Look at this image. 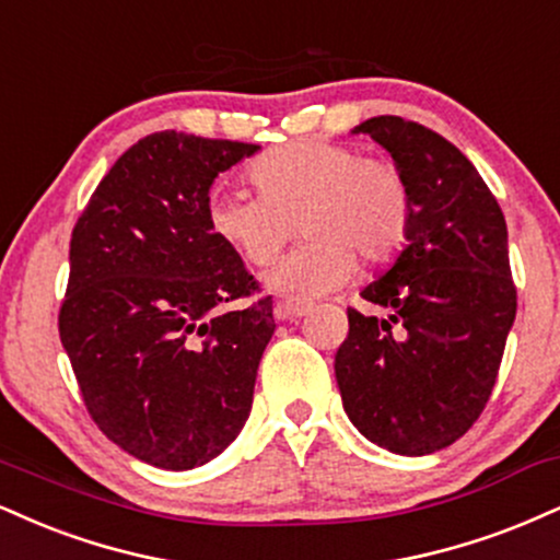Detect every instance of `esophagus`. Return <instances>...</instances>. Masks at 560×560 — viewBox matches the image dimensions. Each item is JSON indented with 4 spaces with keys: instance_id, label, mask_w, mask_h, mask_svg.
Wrapping results in <instances>:
<instances>
[{
    "instance_id": "esophagus-1",
    "label": "esophagus",
    "mask_w": 560,
    "mask_h": 560,
    "mask_svg": "<svg viewBox=\"0 0 560 560\" xmlns=\"http://www.w3.org/2000/svg\"><path fill=\"white\" fill-rule=\"evenodd\" d=\"M310 313L307 302H298V300H284L276 302L273 305V318L276 320H298L302 315Z\"/></svg>"
}]
</instances>
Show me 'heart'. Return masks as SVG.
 I'll return each mask as SVG.
<instances>
[{"label":"heart","instance_id":"b5f03b06","mask_svg":"<svg viewBox=\"0 0 560 560\" xmlns=\"http://www.w3.org/2000/svg\"><path fill=\"white\" fill-rule=\"evenodd\" d=\"M250 177L260 195L215 187L208 226L242 260L268 266L300 224L310 240L266 273V284L289 298L334 292L354 273L357 258L365 266L396 258L412 224L404 172L352 145L294 140L262 153Z\"/></svg>","mask_w":560,"mask_h":560}]
</instances>
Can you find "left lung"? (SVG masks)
<instances>
[{
	"mask_svg": "<svg viewBox=\"0 0 560 560\" xmlns=\"http://www.w3.org/2000/svg\"><path fill=\"white\" fill-rule=\"evenodd\" d=\"M354 132H368L404 172L412 224L394 266L360 292L388 318L347 307L336 383L368 441L425 456L459 441L495 386L516 318L506 219L443 135L388 114Z\"/></svg>",
	"mask_w": 560,
	"mask_h": 560,
	"instance_id": "8db88e82",
	"label": "left lung"
}]
</instances>
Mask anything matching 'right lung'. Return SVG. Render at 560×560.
I'll return each mask as SVG.
<instances>
[{"instance_id":"right-lung-1","label":"right lung","mask_w":560,"mask_h":560,"mask_svg":"<svg viewBox=\"0 0 560 560\" xmlns=\"http://www.w3.org/2000/svg\"><path fill=\"white\" fill-rule=\"evenodd\" d=\"M260 145L177 130L127 148L80 213L59 339L101 433L159 469L200 467L250 417L271 298L208 226L213 179Z\"/></svg>"}]
</instances>
